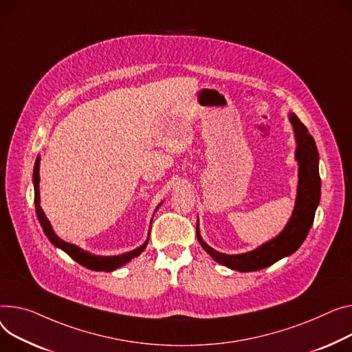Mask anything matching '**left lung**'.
<instances>
[{
	"instance_id": "8db88e82",
	"label": "left lung",
	"mask_w": 352,
	"mask_h": 352,
	"mask_svg": "<svg viewBox=\"0 0 352 352\" xmlns=\"http://www.w3.org/2000/svg\"><path fill=\"white\" fill-rule=\"evenodd\" d=\"M296 138L294 158L298 166V185L296 204L289 222L277 236L256 249L239 254H226L210 248L201 236L199 221H197V238L202 249L212 259L232 270L256 272L293 254L307 238L314 221L321 195V179L318 173V150L314 138L294 113H289Z\"/></svg>"
}]
</instances>
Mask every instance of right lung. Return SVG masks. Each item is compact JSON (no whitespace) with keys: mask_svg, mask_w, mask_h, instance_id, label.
Returning <instances> with one entry per match:
<instances>
[{"mask_svg":"<svg viewBox=\"0 0 352 352\" xmlns=\"http://www.w3.org/2000/svg\"><path fill=\"white\" fill-rule=\"evenodd\" d=\"M39 164H41V157L38 155L36 157V161H35V166H34V175H32V182H34V194H35V210H36V217H38V221L42 226V230L46 235V238L50 239V242L56 246L58 249H62L65 253H67L70 257H72L74 261H76L79 265L85 266L86 269H90V270H96V272H113L116 269H119L124 265H127L131 259H134V257H137L140 253H142L147 243H148V238H150V232L147 235V239L146 242L138 246L130 252H126V253H122V254H114V256H102V254H93L87 250H83L82 248L74 245V243H69V242H65L63 239H60L50 219L46 218L45 212L41 208V197H39V181H41V177H39ZM162 202H160L155 208L154 212H157V209L161 206ZM154 217V215H153ZM153 222V219H151Z\"/></svg>","mask_w":352,"mask_h":352,"instance_id":"1","label":"right lung"}]
</instances>
